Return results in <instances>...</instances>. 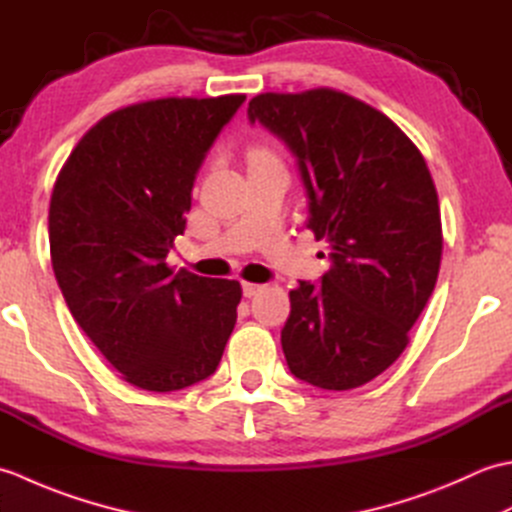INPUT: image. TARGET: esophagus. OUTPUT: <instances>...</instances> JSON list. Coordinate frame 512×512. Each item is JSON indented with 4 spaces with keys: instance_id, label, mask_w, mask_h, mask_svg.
Instances as JSON below:
<instances>
[{
    "instance_id": "obj_1",
    "label": "esophagus",
    "mask_w": 512,
    "mask_h": 512,
    "mask_svg": "<svg viewBox=\"0 0 512 512\" xmlns=\"http://www.w3.org/2000/svg\"><path fill=\"white\" fill-rule=\"evenodd\" d=\"M242 288H244V295H246V297H255L257 292H262V290H264V286H262V284H250V281H244Z\"/></svg>"
}]
</instances>
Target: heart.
I'll return each instance as SVG.
<instances>
[{
    "label": "heart",
    "mask_w": 512,
    "mask_h": 512,
    "mask_svg": "<svg viewBox=\"0 0 512 512\" xmlns=\"http://www.w3.org/2000/svg\"><path fill=\"white\" fill-rule=\"evenodd\" d=\"M262 154H264V151H257V154H255V156H262Z\"/></svg>",
    "instance_id": "obj_1"
}]
</instances>
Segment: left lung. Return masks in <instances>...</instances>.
<instances>
[{"label": "left lung", "instance_id": "8db88e82", "mask_svg": "<svg viewBox=\"0 0 512 512\" xmlns=\"http://www.w3.org/2000/svg\"><path fill=\"white\" fill-rule=\"evenodd\" d=\"M248 118L286 140L310 195L308 228L330 248L332 268L290 290L281 330L290 372L345 391L396 361L438 281V191L420 149L354 96L314 88L266 92Z\"/></svg>", "mask_w": 512, "mask_h": 512}]
</instances>
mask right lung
<instances>
[{"label": "right lung", "instance_id": "1", "mask_svg": "<svg viewBox=\"0 0 512 512\" xmlns=\"http://www.w3.org/2000/svg\"><path fill=\"white\" fill-rule=\"evenodd\" d=\"M246 94L167 96L103 116L54 182V277L74 321L129 385L176 391L215 372L242 286L165 262L206 151Z\"/></svg>", "mask_w": 512, "mask_h": 512}]
</instances>
